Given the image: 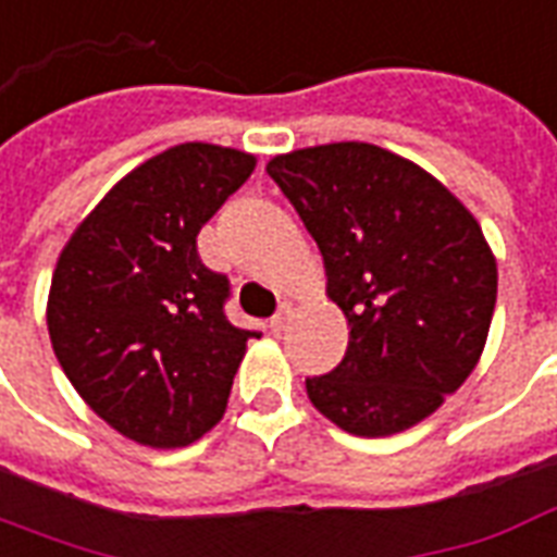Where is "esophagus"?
<instances>
[{"instance_id": "1", "label": "esophagus", "mask_w": 557, "mask_h": 557, "mask_svg": "<svg viewBox=\"0 0 557 557\" xmlns=\"http://www.w3.org/2000/svg\"><path fill=\"white\" fill-rule=\"evenodd\" d=\"M289 321H292V307L289 304H283V307H280V312L274 315V319H271V324H268V327H271L274 333H283L286 327H289Z\"/></svg>"}]
</instances>
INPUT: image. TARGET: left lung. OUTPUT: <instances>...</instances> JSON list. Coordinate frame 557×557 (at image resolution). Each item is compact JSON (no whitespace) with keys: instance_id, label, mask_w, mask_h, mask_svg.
Wrapping results in <instances>:
<instances>
[{"instance_id":"obj_1","label":"left lung","mask_w":557,"mask_h":557,"mask_svg":"<svg viewBox=\"0 0 557 557\" xmlns=\"http://www.w3.org/2000/svg\"><path fill=\"white\" fill-rule=\"evenodd\" d=\"M268 176L315 238L348 351L307 377L319 413L357 436L431 416L467 381L496 310V257L446 185L395 152L339 141L274 156Z\"/></svg>"}]
</instances>
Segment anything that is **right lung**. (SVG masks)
<instances>
[{
    "mask_svg": "<svg viewBox=\"0 0 557 557\" xmlns=\"http://www.w3.org/2000/svg\"><path fill=\"white\" fill-rule=\"evenodd\" d=\"M250 152L180 144L138 164L64 245L47 324L61 369L94 413L152 448L218 425L247 339L230 324V280L197 233L253 174Z\"/></svg>",
    "mask_w": 557,
    "mask_h": 557,
    "instance_id": "right-lung-1",
    "label": "right lung"
}]
</instances>
